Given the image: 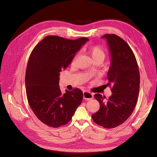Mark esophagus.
<instances>
[{
	"mask_svg": "<svg viewBox=\"0 0 157 157\" xmlns=\"http://www.w3.org/2000/svg\"><path fill=\"white\" fill-rule=\"evenodd\" d=\"M83 98L86 100H90L93 98V94L89 92L85 91L83 92Z\"/></svg>",
	"mask_w": 157,
	"mask_h": 157,
	"instance_id": "34e87169",
	"label": "esophagus"
}]
</instances>
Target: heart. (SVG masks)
I'll return each instance as SVG.
<instances>
[{
  "label": "heart",
  "mask_w": 157,
  "mask_h": 157,
  "mask_svg": "<svg viewBox=\"0 0 157 157\" xmlns=\"http://www.w3.org/2000/svg\"><path fill=\"white\" fill-rule=\"evenodd\" d=\"M86 53L89 54L91 57L93 61H98L99 63H101L105 59L106 57V52L102 47L100 46H90L85 49ZM78 58V55L75 56L73 59L72 63L73 64Z\"/></svg>",
  "instance_id": "b5f03b06"
}]
</instances>
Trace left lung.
Here are the masks:
<instances>
[{"mask_svg":"<svg viewBox=\"0 0 157 157\" xmlns=\"http://www.w3.org/2000/svg\"><path fill=\"white\" fill-rule=\"evenodd\" d=\"M111 64L107 73L108 83L112 95L108 99L96 94L94 98L100 108L92 118L97 124L113 128L124 123L136 107L139 95L140 77L134 52L125 40L115 34H106Z\"/></svg>","mask_w":157,"mask_h":157,"instance_id":"left-lung-1","label":"left lung"}]
</instances>
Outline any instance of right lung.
<instances>
[{
    "mask_svg": "<svg viewBox=\"0 0 157 157\" xmlns=\"http://www.w3.org/2000/svg\"><path fill=\"white\" fill-rule=\"evenodd\" d=\"M88 40L86 37L69 40L49 35L31 52L25 73L26 94L33 113L44 124L52 128L66 124L81 104L83 93L80 89L61 93L59 73Z\"/></svg>",
    "mask_w": 157,
    "mask_h": 157,
    "instance_id": "obj_1",
    "label": "right lung"
}]
</instances>
